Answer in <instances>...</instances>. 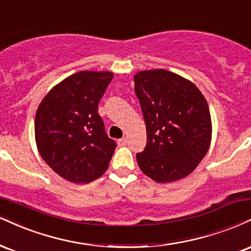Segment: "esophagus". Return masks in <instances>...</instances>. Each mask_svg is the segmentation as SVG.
Instances as JSON below:
<instances>
[{"mask_svg": "<svg viewBox=\"0 0 251 251\" xmlns=\"http://www.w3.org/2000/svg\"><path fill=\"white\" fill-rule=\"evenodd\" d=\"M126 144H127V139L126 138H122L118 140V145H119V146H126Z\"/></svg>", "mask_w": 251, "mask_h": 251, "instance_id": "obj_1", "label": "esophagus"}]
</instances>
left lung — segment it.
Returning <instances> with one entry per match:
<instances>
[{"label":"left lung","instance_id":"left-lung-1","mask_svg":"<svg viewBox=\"0 0 251 251\" xmlns=\"http://www.w3.org/2000/svg\"><path fill=\"white\" fill-rule=\"evenodd\" d=\"M134 91L147 133L146 147L137 153L140 170L162 183L191 174L212 140L206 98L192 81L164 69L138 72Z\"/></svg>","mask_w":251,"mask_h":251}]
</instances>
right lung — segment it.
I'll list each match as a JSON object with an SVG mask.
<instances>
[{"label":"right lung","instance_id":"right-lung-1","mask_svg":"<svg viewBox=\"0 0 251 251\" xmlns=\"http://www.w3.org/2000/svg\"><path fill=\"white\" fill-rule=\"evenodd\" d=\"M112 78L108 71L77 72L52 87L39 104L36 145L63 179L87 183L107 170L117 144L105 132L98 104Z\"/></svg>","mask_w":251,"mask_h":251}]
</instances>
